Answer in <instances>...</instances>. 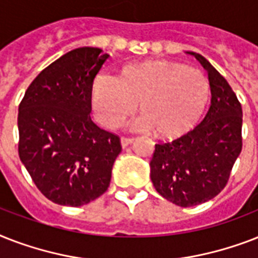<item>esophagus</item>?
<instances>
[{
	"instance_id": "esophagus-1",
	"label": "esophagus",
	"mask_w": 258,
	"mask_h": 258,
	"mask_svg": "<svg viewBox=\"0 0 258 258\" xmlns=\"http://www.w3.org/2000/svg\"><path fill=\"white\" fill-rule=\"evenodd\" d=\"M133 138H127V137H121L120 138V143H121V147H127L128 145L133 143Z\"/></svg>"
}]
</instances>
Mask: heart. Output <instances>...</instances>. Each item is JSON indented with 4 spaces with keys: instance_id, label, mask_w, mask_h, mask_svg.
<instances>
[{
    "instance_id": "heart-1",
    "label": "heart",
    "mask_w": 258,
    "mask_h": 258,
    "mask_svg": "<svg viewBox=\"0 0 258 258\" xmlns=\"http://www.w3.org/2000/svg\"><path fill=\"white\" fill-rule=\"evenodd\" d=\"M209 95L210 83L202 71L167 60L127 66L119 79L99 75L92 86L93 108L105 127H119L139 103L142 115L134 127L154 128L163 138L179 137L192 128Z\"/></svg>"
}]
</instances>
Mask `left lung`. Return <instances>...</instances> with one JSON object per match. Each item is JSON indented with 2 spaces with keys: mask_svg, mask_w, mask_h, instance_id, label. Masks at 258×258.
Here are the masks:
<instances>
[{
  "mask_svg": "<svg viewBox=\"0 0 258 258\" xmlns=\"http://www.w3.org/2000/svg\"><path fill=\"white\" fill-rule=\"evenodd\" d=\"M208 71L212 101L202 120L183 135L158 142L150 162L155 190L172 204L190 208L218 196L242 150V107L225 78L198 53Z\"/></svg>",
  "mask_w": 258,
  "mask_h": 258,
  "instance_id": "8db88e82",
  "label": "left lung"
}]
</instances>
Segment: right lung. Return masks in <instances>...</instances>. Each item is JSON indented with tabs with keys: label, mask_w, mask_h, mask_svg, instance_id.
I'll return each mask as SVG.
<instances>
[{
	"label": "right lung",
	"mask_w": 258,
	"mask_h": 258,
	"mask_svg": "<svg viewBox=\"0 0 258 258\" xmlns=\"http://www.w3.org/2000/svg\"><path fill=\"white\" fill-rule=\"evenodd\" d=\"M108 57L91 46L71 50L38 74L18 105V155L54 204L78 208L109 186L120 138L89 116L93 80Z\"/></svg>",
	"instance_id": "1"
}]
</instances>
